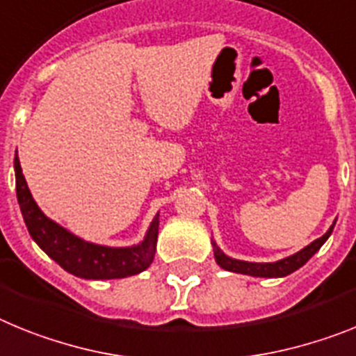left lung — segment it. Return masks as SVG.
<instances>
[{"instance_id": "left-lung-1", "label": "left lung", "mask_w": 356, "mask_h": 356, "mask_svg": "<svg viewBox=\"0 0 356 356\" xmlns=\"http://www.w3.org/2000/svg\"><path fill=\"white\" fill-rule=\"evenodd\" d=\"M335 225V224H333ZM333 225L327 229L326 234H323L321 238H317L315 242H312L310 245H307L305 249H301L299 252H296L293 256H289L285 259H280L276 264H251V261H240V259H233L229 256H225L224 252L216 247V243L213 242V249H215V259L216 264L220 265L222 268L231 272H238V274H249V276L256 277H283L289 276L290 272L298 270L299 267L307 264L308 259L319 251L321 245L327 240V236L332 234Z\"/></svg>"}]
</instances>
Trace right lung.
I'll list each match as a JSON object with an SVG mask.
<instances>
[{"mask_svg": "<svg viewBox=\"0 0 356 356\" xmlns=\"http://www.w3.org/2000/svg\"><path fill=\"white\" fill-rule=\"evenodd\" d=\"M14 166L17 202H19L30 236L64 270L84 280H116V277L134 276L150 267L156 254L159 215H156L148 227L147 236L140 245L114 249V247L84 242L49 220L48 216L37 208L35 200L32 199V193L26 186L17 157L14 159Z\"/></svg>", "mask_w": 356, "mask_h": 356, "instance_id": "add662e5", "label": "right lung"}]
</instances>
